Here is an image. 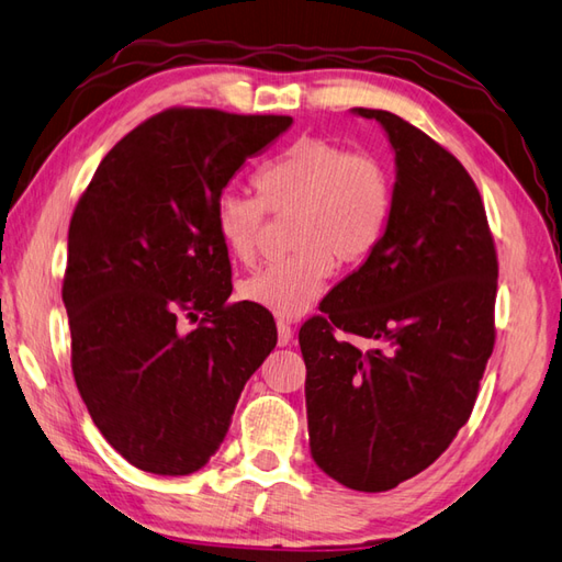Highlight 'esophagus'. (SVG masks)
I'll use <instances>...</instances> for the list:
<instances>
[{
    "instance_id": "1",
    "label": "esophagus",
    "mask_w": 562,
    "mask_h": 562,
    "mask_svg": "<svg viewBox=\"0 0 562 562\" xmlns=\"http://www.w3.org/2000/svg\"><path fill=\"white\" fill-rule=\"evenodd\" d=\"M292 340V328L288 321H278V345L280 348H284V345H290Z\"/></svg>"
}]
</instances>
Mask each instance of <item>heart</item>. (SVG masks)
Listing matches in <instances>:
<instances>
[{"label": "heart", "mask_w": 562, "mask_h": 562, "mask_svg": "<svg viewBox=\"0 0 562 562\" xmlns=\"http://www.w3.org/2000/svg\"><path fill=\"white\" fill-rule=\"evenodd\" d=\"M258 195L224 193L214 202V226L238 262H250L266 214H290V256L270 260L238 284V294L274 316L306 314L336 270L360 266L386 236L393 188L372 154L321 137H300L254 176Z\"/></svg>", "instance_id": "1"}]
</instances>
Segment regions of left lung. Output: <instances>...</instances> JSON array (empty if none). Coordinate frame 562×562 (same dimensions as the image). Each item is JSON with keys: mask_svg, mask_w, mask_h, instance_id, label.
I'll list each match as a JSON object with an SVG mask.
<instances>
[{"mask_svg": "<svg viewBox=\"0 0 562 562\" xmlns=\"http://www.w3.org/2000/svg\"><path fill=\"white\" fill-rule=\"evenodd\" d=\"M396 151L386 236L300 330L318 469L384 493L435 463L469 423L495 348L497 254L461 161L389 111ZM373 340L360 351L341 333Z\"/></svg>", "mask_w": 562, "mask_h": 562, "instance_id": "obj_1", "label": "left lung"}]
</instances>
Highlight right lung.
<instances>
[{
	"label": "right lung",
	"mask_w": 562,
	"mask_h": 562,
	"mask_svg": "<svg viewBox=\"0 0 562 562\" xmlns=\"http://www.w3.org/2000/svg\"><path fill=\"white\" fill-rule=\"evenodd\" d=\"M290 125V115L166 109L105 154L71 214V374L93 425L139 471L202 469L278 345L270 312L229 302L214 202ZM181 315L199 326L181 331Z\"/></svg>",
	"instance_id": "1"
}]
</instances>
